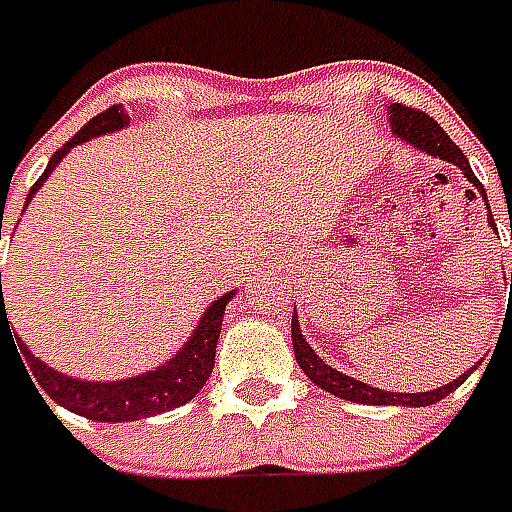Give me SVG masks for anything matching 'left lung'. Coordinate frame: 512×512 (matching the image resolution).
Wrapping results in <instances>:
<instances>
[{
	"mask_svg": "<svg viewBox=\"0 0 512 512\" xmlns=\"http://www.w3.org/2000/svg\"><path fill=\"white\" fill-rule=\"evenodd\" d=\"M391 127L393 132L407 141V144H413L421 152H427V155H435L446 160V163H455L457 169L463 171L468 177V182H474V188L485 196V188H482V182L474 177V171L468 166V157L460 152V146L441 130V124L427 116L424 110H416V107H407L402 102H393L391 105ZM493 224V219H491ZM496 227V224H493ZM512 227V221H510ZM510 282H512V271H510ZM291 341H293V352H296V363L302 366L310 382H316L318 388H324L332 396H341L346 402H360V405H405V407H427L435 405V402H441L443 396H449V393L460 388L463 382L468 380V374L474 371H466V374H460L455 382H449V385H443V388H435V391L427 393H393V391H380V388H371L366 382L355 380V377H349V374H341V371H335L332 366H327L321 357L313 352V346L302 338V332H299V324H296V316L291 318Z\"/></svg>",
	"mask_w": 512,
	"mask_h": 512,
	"instance_id": "obj_1",
	"label": "left lung"
}]
</instances>
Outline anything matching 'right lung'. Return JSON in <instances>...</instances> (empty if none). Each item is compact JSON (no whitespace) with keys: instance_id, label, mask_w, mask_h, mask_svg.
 <instances>
[{"instance_id":"1","label":"right lung","mask_w":512,"mask_h":512,"mask_svg":"<svg viewBox=\"0 0 512 512\" xmlns=\"http://www.w3.org/2000/svg\"><path fill=\"white\" fill-rule=\"evenodd\" d=\"M130 121V116L124 113V107L113 105L102 110L99 116L88 121L74 138H69L63 149H57L46 171L38 177V182L32 185L27 202L32 194L44 185V180L55 171V166L66 157L71 146L82 144L94 135L102 132L119 130ZM0 238H2V224H0ZM0 296H2V274H0ZM232 293H224L221 299H216L210 310H207L199 327H196L194 338L182 346L177 355L171 357L166 366L155 368V371H146L141 377H132V380L121 382H82L71 380L66 374H60L55 368H49L44 360H38L30 355V349L19 343L21 363H27L24 368H30V374L35 377L32 385H41V391L55 399L57 405L66 407L77 416L91 418V421H138V418L157 416V413H166L174 407L185 405L188 399H194L196 393L205 388L207 377L213 374V363H216V343L221 335V318H224V307L230 302ZM7 321L5 299L0 307V330ZM27 374V377H30ZM38 391V388H35Z\"/></svg>"}]
</instances>
